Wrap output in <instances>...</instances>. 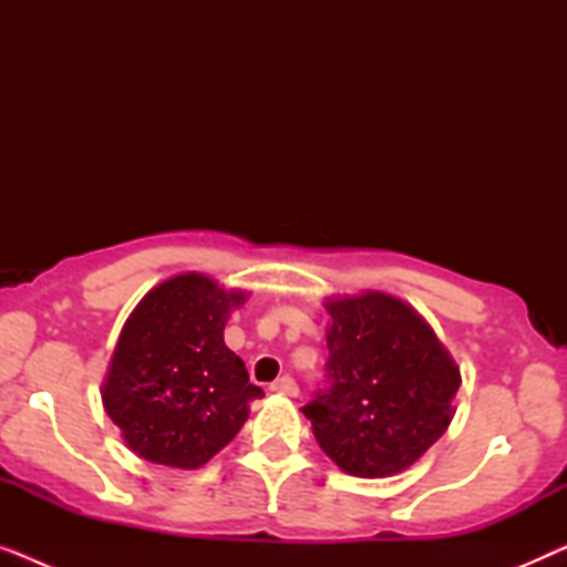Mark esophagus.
Returning a JSON list of instances; mask_svg holds the SVG:
<instances>
[{"instance_id":"34e87169","label":"esophagus","mask_w":567,"mask_h":567,"mask_svg":"<svg viewBox=\"0 0 567 567\" xmlns=\"http://www.w3.org/2000/svg\"><path fill=\"white\" fill-rule=\"evenodd\" d=\"M270 392L286 394V398H297L299 386H297V382H293L291 377H281V379H276L274 384H270Z\"/></svg>"}]
</instances>
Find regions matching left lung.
Here are the masks:
<instances>
[{
	"label": "left lung",
	"instance_id": "1",
	"mask_svg": "<svg viewBox=\"0 0 567 567\" xmlns=\"http://www.w3.org/2000/svg\"><path fill=\"white\" fill-rule=\"evenodd\" d=\"M328 382L305 408L346 475L413 467L454 417L462 374L423 315L386 291L328 297Z\"/></svg>",
	"mask_w": 567,
	"mask_h": 567
}]
</instances>
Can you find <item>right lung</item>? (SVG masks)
I'll use <instances>...</instances> for the list:
<instances>
[{
  "label": "right lung",
  "mask_w": 567,
  "mask_h": 567,
  "mask_svg": "<svg viewBox=\"0 0 567 567\" xmlns=\"http://www.w3.org/2000/svg\"><path fill=\"white\" fill-rule=\"evenodd\" d=\"M245 289L177 274L144 293L123 324L103 382V408L131 452L152 464L198 470L219 454L262 398L245 361L224 343Z\"/></svg>",
  "instance_id": "obj_1"
}]
</instances>
